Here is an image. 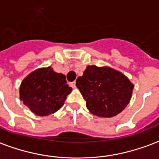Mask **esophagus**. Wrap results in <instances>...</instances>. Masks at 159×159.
Wrapping results in <instances>:
<instances>
[{"label": "esophagus", "mask_w": 159, "mask_h": 159, "mask_svg": "<svg viewBox=\"0 0 159 159\" xmlns=\"http://www.w3.org/2000/svg\"><path fill=\"white\" fill-rule=\"evenodd\" d=\"M70 86L72 88V89H75V88H76V82H72V83H70Z\"/></svg>", "instance_id": "obj_1"}]
</instances>
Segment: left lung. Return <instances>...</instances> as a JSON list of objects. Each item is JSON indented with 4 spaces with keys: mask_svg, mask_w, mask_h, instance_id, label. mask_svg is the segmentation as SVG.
<instances>
[{
    "mask_svg": "<svg viewBox=\"0 0 159 159\" xmlns=\"http://www.w3.org/2000/svg\"><path fill=\"white\" fill-rule=\"evenodd\" d=\"M76 83L88 109L104 118L121 112L130 102L134 88L124 74L108 66H88Z\"/></svg>",
    "mask_w": 159,
    "mask_h": 159,
    "instance_id": "8db88e82",
    "label": "left lung"
}]
</instances>
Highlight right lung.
<instances>
[{"label":"right lung","mask_w":159,"mask_h":159,"mask_svg":"<svg viewBox=\"0 0 159 159\" xmlns=\"http://www.w3.org/2000/svg\"><path fill=\"white\" fill-rule=\"evenodd\" d=\"M71 88L66 76L56 73L50 66L35 70L23 79L20 86V99L32 112L46 116L61 109Z\"/></svg>","instance_id":"1"}]
</instances>
